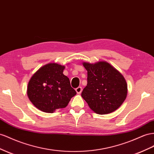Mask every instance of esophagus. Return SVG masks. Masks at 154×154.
<instances>
[{
    "instance_id": "34e87169",
    "label": "esophagus",
    "mask_w": 154,
    "mask_h": 154,
    "mask_svg": "<svg viewBox=\"0 0 154 154\" xmlns=\"http://www.w3.org/2000/svg\"><path fill=\"white\" fill-rule=\"evenodd\" d=\"M76 91L78 94H80L82 91V87H78L76 89Z\"/></svg>"
}]
</instances>
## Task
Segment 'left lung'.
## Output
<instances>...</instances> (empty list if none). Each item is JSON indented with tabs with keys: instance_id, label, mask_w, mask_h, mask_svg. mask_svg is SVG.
Wrapping results in <instances>:
<instances>
[{
	"instance_id": "8db88e82",
	"label": "left lung",
	"mask_w": 154,
	"mask_h": 154,
	"mask_svg": "<svg viewBox=\"0 0 154 154\" xmlns=\"http://www.w3.org/2000/svg\"><path fill=\"white\" fill-rule=\"evenodd\" d=\"M87 70V84L82 97L95 113H112L122 105L128 93L127 83L117 70L106 61L83 63Z\"/></svg>"
}]
</instances>
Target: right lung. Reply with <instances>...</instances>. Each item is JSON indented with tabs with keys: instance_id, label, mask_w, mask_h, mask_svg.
Instances as JSON below:
<instances>
[{
	"instance_id": "obj_1",
	"label": "right lung",
	"mask_w": 154,
	"mask_h": 154,
	"mask_svg": "<svg viewBox=\"0 0 154 154\" xmlns=\"http://www.w3.org/2000/svg\"><path fill=\"white\" fill-rule=\"evenodd\" d=\"M64 66L48 63L41 67L28 82L27 94L37 109L52 113L64 108L76 94L70 80L63 74Z\"/></svg>"
}]
</instances>
